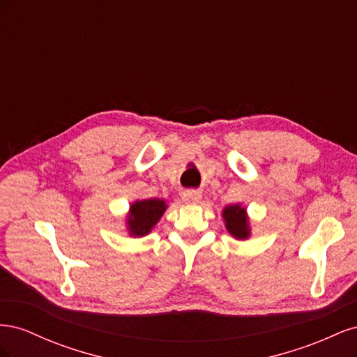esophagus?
Segmentation results:
<instances>
[{"mask_svg":"<svg viewBox=\"0 0 357 357\" xmlns=\"http://www.w3.org/2000/svg\"><path fill=\"white\" fill-rule=\"evenodd\" d=\"M199 198H201V195L197 190H185L181 193V199L186 204H197L199 201Z\"/></svg>","mask_w":357,"mask_h":357,"instance_id":"esophagus-1","label":"esophagus"}]
</instances>
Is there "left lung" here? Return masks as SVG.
<instances>
[{"label": "left lung", "mask_w": 357, "mask_h": 357, "mask_svg": "<svg viewBox=\"0 0 357 357\" xmlns=\"http://www.w3.org/2000/svg\"><path fill=\"white\" fill-rule=\"evenodd\" d=\"M223 219L225 226L228 232L236 240H247L250 236V226H248V218L245 208H243L240 204L228 205L223 208Z\"/></svg>", "instance_id": "8db88e82"}]
</instances>
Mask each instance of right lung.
<instances>
[{"instance_id": "add662e5", "label": "right lung", "mask_w": 357, "mask_h": 357, "mask_svg": "<svg viewBox=\"0 0 357 357\" xmlns=\"http://www.w3.org/2000/svg\"><path fill=\"white\" fill-rule=\"evenodd\" d=\"M167 210V204L164 199L150 198L132 202L129 207V214L126 218L128 232L131 236H144L147 235L155 225L162 218Z\"/></svg>"}]
</instances>
